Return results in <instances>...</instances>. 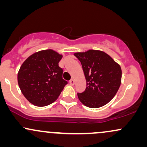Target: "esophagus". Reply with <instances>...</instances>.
<instances>
[{"instance_id": "34e87169", "label": "esophagus", "mask_w": 147, "mask_h": 147, "mask_svg": "<svg viewBox=\"0 0 147 147\" xmlns=\"http://www.w3.org/2000/svg\"><path fill=\"white\" fill-rule=\"evenodd\" d=\"M69 83H70V85H74V84H75V80H74L73 79H71L70 80V82H69Z\"/></svg>"}]
</instances>
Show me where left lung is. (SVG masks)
<instances>
[{"mask_svg":"<svg viewBox=\"0 0 147 147\" xmlns=\"http://www.w3.org/2000/svg\"><path fill=\"white\" fill-rule=\"evenodd\" d=\"M86 80V88L77 93L81 102L92 109L106 105L117 93L122 81L120 65L106 52L97 50L75 52Z\"/></svg>","mask_w":147,"mask_h":147,"instance_id":"obj_1","label":"left lung"}]
</instances>
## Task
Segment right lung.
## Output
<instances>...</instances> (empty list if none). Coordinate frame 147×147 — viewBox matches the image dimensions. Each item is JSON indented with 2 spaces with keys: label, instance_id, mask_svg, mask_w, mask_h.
I'll use <instances>...</instances> for the list:
<instances>
[{
  "label": "right lung",
  "instance_id": "1",
  "mask_svg": "<svg viewBox=\"0 0 147 147\" xmlns=\"http://www.w3.org/2000/svg\"><path fill=\"white\" fill-rule=\"evenodd\" d=\"M63 55L49 49L35 52L22 63L18 72V84L29 102L45 106L58 98L67 82L62 79L63 70L59 62Z\"/></svg>",
  "mask_w": 147,
  "mask_h": 147
}]
</instances>
